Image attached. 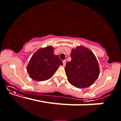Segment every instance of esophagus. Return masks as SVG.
I'll list each match as a JSON object with an SVG mask.
<instances>
[{"label":"esophagus","mask_w":121,"mask_h":121,"mask_svg":"<svg viewBox=\"0 0 121 121\" xmlns=\"http://www.w3.org/2000/svg\"><path fill=\"white\" fill-rule=\"evenodd\" d=\"M65 64H66V60H63V65H64V66H65Z\"/></svg>","instance_id":"obj_1"}]
</instances>
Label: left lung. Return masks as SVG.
Instances as JSON below:
<instances>
[{
	"mask_svg": "<svg viewBox=\"0 0 121 121\" xmlns=\"http://www.w3.org/2000/svg\"><path fill=\"white\" fill-rule=\"evenodd\" d=\"M71 60L68 62L65 71L68 81L74 87L87 88L91 86L99 75V66L94 53L80 46L72 49Z\"/></svg>",
	"mask_w": 121,
	"mask_h": 121,
	"instance_id": "obj_1",
	"label": "left lung"
}]
</instances>
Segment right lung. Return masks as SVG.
<instances>
[{"label": "right lung", "mask_w": 121, "mask_h": 121, "mask_svg": "<svg viewBox=\"0 0 121 121\" xmlns=\"http://www.w3.org/2000/svg\"><path fill=\"white\" fill-rule=\"evenodd\" d=\"M53 52V47L48 46L40 49L32 56L27 67L31 78L38 81L49 80L63 65L59 55H54Z\"/></svg>", "instance_id": "obj_1"}]
</instances>
